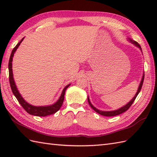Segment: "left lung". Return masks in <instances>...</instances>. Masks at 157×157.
I'll return each mask as SVG.
<instances>
[{
    "mask_svg": "<svg viewBox=\"0 0 157 157\" xmlns=\"http://www.w3.org/2000/svg\"><path fill=\"white\" fill-rule=\"evenodd\" d=\"M129 40H130V42H131L132 43V44H134L135 46H138V47L140 49L142 50L140 45L137 42L134 41V40H130V39H129ZM144 74L143 75V76H142L141 82H140V86H139V87H138V90L137 92H136V95L134 96V97L132 99V101H130V102H129L128 103V104H127V105H125V106H123V107H121V108H120V109H117V110H115V111H100V110H98V109H97L96 108H95L94 106L91 104L90 101L89 97H88V101L89 105H90V106H91L92 109H94L96 113H98V114L102 115H103V116H106V117H113V116H116V115H118L121 114V113H124L125 111H126L127 110H128V109H129V108L130 107V106H131V105L133 104V102H134L136 98L137 97V96H138V94H139V92H140V90H141V88H142V87L143 82H144Z\"/></svg>",
    "mask_w": 157,
    "mask_h": 157,
    "instance_id": "1",
    "label": "left lung"
}]
</instances>
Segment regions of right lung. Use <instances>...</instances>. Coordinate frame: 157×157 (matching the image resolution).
<instances>
[{
	"mask_svg": "<svg viewBox=\"0 0 157 157\" xmlns=\"http://www.w3.org/2000/svg\"><path fill=\"white\" fill-rule=\"evenodd\" d=\"M24 38L21 39V40L17 44L14 48L13 49L11 52V56H10V59L9 61V83L10 86H11V88L12 90V92L13 94L17 99L18 102L19 104L22 106V107L25 109V111L28 113L29 114L34 115V116H38V117H45L47 115H50L52 114H54L56 112H57L60 108L63 105V101H64V96H65V90H67L70 84L67 85L64 88L63 90L61 93V95L60 96L59 99L56 101L55 104L50 106H36L29 105V103L26 102L24 99L22 98L21 94H19L17 88L16 87V85L15 84L14 79H13V70H12V61H13V55H14V53L16 51V50L17 49L19 46L21 44V42L23 41V40Z\"/></svg>",
	"mask_w": 157,
	"mask_h": 157,
	"instance_id": "obj_1",
	"label": "right lung"
}]
</instances>
